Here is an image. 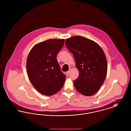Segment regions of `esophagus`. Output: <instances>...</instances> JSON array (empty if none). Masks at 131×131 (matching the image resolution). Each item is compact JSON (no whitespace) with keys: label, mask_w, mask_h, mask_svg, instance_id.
Listing matches in <instances>:
<instances>
[{"label":"esophagus","mask_w":131,"mask_h":131,"mask_svg":"<svg viewBox=\"0 0 131 131\" xmlns=\"http://www.w3.org/2000/svg\"><path fill=\"white\" fill-rule=\"evenodd\" d=\"M70 71H71V69H70V70H69L68 71H67V72H66V74H67V75L69 74V73H70Z\"/></svg>","instance_id":"esophagus-1"}]
</instances>
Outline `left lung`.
<instances>
[{"instance_id":"obj_1","label":"left lung","mask_w":131,"mask_h":131,"mask_svg":"<svg viewBox=\"0 0 131 131\" xmlns=\"http://www.w3.org/2000/svg\"><path fill=\"white\" fill-rule=\"evenodd\" d=\"M66 47L73 54L79 76L74 81L76 90L85 96H92L106 79L107 61L100 46L86 38L75 36L66 39Z\"/></svg>"}]
</instances>
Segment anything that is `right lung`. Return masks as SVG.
<instances>
[{"mask_svg": "<svg viewBox=\"0 0 131 131\" xmlns=\"http://www.w3.org/2000/svg\"><path fill=\"white\" fill-rule=\"evenodd\" d=\"M64 39H49L35 45L27 58L29 79L40 93L50 96L62 88L66 75L61 72L56 56L62 48Z\"/></svg>", "mask_w": 131, "mask_h": 131, "instance_id": "add662e5", "label": "right lung"}]
</instances>
